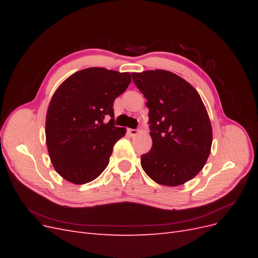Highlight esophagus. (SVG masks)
<instances>
[{"mask_svg":"<svg viewBox=\"0 0 258 258\" xmlns=\"http://www.w3.org/2000/svg\"><path fill=\"white\" fill-rule=\"evenodd\" d=\"M138 132H139L138 129H128V134H129L131 137L136 136V135L138 134Z\"/></svg>","mask_w":258,"mask_h":258,"instance_id":"1","label":"esophagus"}]
</instances>
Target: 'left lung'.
I'll list each match as a JSON object with an SVG mask.
<instances>
[{
	"instance_id": "8db88e82",
	"label": "left lung",
	"mask_w": 258,
	"mask_h": 258,
	"mask_svg": "<svg viewBox=\"0 0 258 258\" xmlns=\"http://www.w3.org/2000/svg\"><path fill=\"white\" fill-rule=\"evenodd\" d=\"M131 75L150 108L153 146L141 156L143 170L161 185L188 182L206 165L212 145V127L199 93L165 70Z\"/></svg>"
}]
</instances>
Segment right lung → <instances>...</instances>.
<instances>
[{
    "mask_svg": "<svg viewBox=\"0 0 258 258\" xmlns=\"http://www.w3.org/2000/svg\"><path fill=\"white\" fill-rule=\"evenodd\" d=\"M130 82L129 73L89 68L54 92L46 115V143L53 168L67 181L89 183L107 167L115 143L126 134L115 126L114 101Z\"/></svg>",
    "mask_w": 258,
    "mask_h": 258,
    "instance_id": "right-lung-1",
    "label": "right lung"
}]
</instances>
